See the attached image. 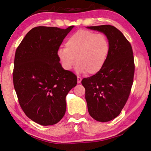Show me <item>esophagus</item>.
<instances>
[{"label": "esophagus", "mask_w": 151, "mask_h": 151, "mask_svg": "<svg viewBox=\"0 0 151 151\" xmlns=\"http://www.w3.org/2000/svg\"><path fill=\"white\" fill-rule=\"evenodd\" d=\"M82 81V78L80 77V76H77V82L78 84H80Z\"/></svg>", "instance_id": "34e87169"}]
</instances>
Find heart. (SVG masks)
<instances>
[{"instance_id": "1", "label": "heart", "mask_w": 151, "mask_h": 151, "mask_svg": "<svg viewBox=\"0 0 151 151\" xmlns=\"http://www.w3.org/2000/svg\"><path fill=\"white\" fill-rule=\"evenodd\" d=\"M65 46L58 50L64 69L70 70L77 62L76 71L90 75L103 68L110 50L108 40L104 34H95L88 30H79L72 34Z\"/></svg>"}]
</instances>
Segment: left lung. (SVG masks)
I'll return each instance as SVG.
<instances>
[{
  "label": "left lung",
  "mask_w": 151,
  "mask_h": 151,
  "mask_svg": "<svg viewBox=\"0 0 151 151\" xmlns=\"http://www.w3.org/2000/svg\"><path fill=\"white\" fill-rule=\"evenodd\" d=\"M87 28L104 34L110 46L103 68L82 81L88 111L96 121H110L120 114L129 97L135 70L133 51L129 41L115 27Z\"/></svg>",
  "instance_id": "8db88e82"
}]
</instances>
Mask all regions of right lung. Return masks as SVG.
Listing matches in <instances>:
<instances>
[{"label": "right lung", "instance_id": "add662e5", "mask_svg": "<svg viewBox=\"0 0 151 151\" xmlns=\"http://www.w3.org/2000/svg\"><path fill=\"white\" fill-rule=\"evenodd\" d=\"M73 27H35L15 51L13 81L19 103L28 118L43 126L62 119L66 95L77 84L76 76L63 69L58 56Z\"/></svg>", "mask_w": 151, "mask_h": 151}]
</instances>
